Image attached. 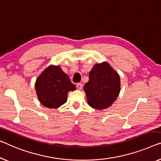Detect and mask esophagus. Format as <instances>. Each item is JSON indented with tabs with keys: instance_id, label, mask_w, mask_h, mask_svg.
<instances>
[{
	"instance_id": "1",
	"label": "esophagus",
	"mask_w": 161,
	"mask_h": 161,
	"mask_svg": "<svg viewBox=\"0 0 161 161\" xmlns=\"http://www.w3.org/2000/svg\"><path fill=\"white\" fill-rule=\"evenodd\" d=\"M76 87H77V89H79V90H81L82 89V84L81 83H77L76 84Z\"/></svg>"
}]
</instances>
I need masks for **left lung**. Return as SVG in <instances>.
Listing matches in <instances>:
<instances>
[{"mask_svg": "<svg viewBox=\"0 0 161 161\" xmlns=\"http://www.w3.org/2000/svg\"><path fill=\"white\" fill-rule=\"evenodd\" d=\"M121 81L119 74L107 62L97 64L89 75L84 90L89 105L103 110L111 106L119 95Z\"/></svg>", "mask_w": 161, "mask_h": 161, "instance_id": "8db88e82", "label": "left lung"}]
</instances>
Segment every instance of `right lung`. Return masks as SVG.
<instances>
[{
  "label": "right lung",
  "mask_w": 161,
  "mask_h": 161,
  "mask_svg": "<svg viewBox=\"0 0 161 161\" xmlns=\"http://www.w3.org/2000/svg\"><path fill=\"white\" fill-rule=\"evenodd\" d=\"M35 90L42 105L49 108H58L65 103L68 92L75 90L76 86L61 67L50 65L36 80Z\"/></svg>",
  "instance_id": "1"
}]
</instances>
